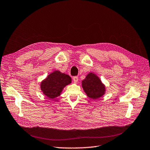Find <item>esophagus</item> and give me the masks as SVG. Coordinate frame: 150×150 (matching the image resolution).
<instances>
[{"label":"esophagus","mask_w":150,"mask_h":150,"mask_svg":"<svg viewBox=\"0 0 150 150\" xmlns=\"http://www.w3.org/2000/svg\"><path fill=\"white\" fill-rule=\"evenodd\" d=\"M73 80H74V83H77V81H78V80H79V77L78 76H74V78H73Z\"/></svg>","instance_id":"1"}]
</instances>
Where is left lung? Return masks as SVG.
I'll return each mask as SVG.
<instances>
[{"label":"left lung","instance_id":"8db88e82","mask_svg":"<svg viewBox=\"0 0 150 150\" xmlns=\"http://www.w3.org/2000/svg\"><path fill=\"white\" fill-rule=\"evenodd\" d=\"M82 88L88 97L94 100L101 98L106 93V86L100 79L93 72H90L81 82Z\"/></svg>","mask_w":150,"mask_h":150}]
</instances>
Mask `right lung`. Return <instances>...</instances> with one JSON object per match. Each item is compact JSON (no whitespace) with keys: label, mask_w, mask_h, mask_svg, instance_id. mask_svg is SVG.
<instances>
[{"label":"right lung","mask_w":150,"mask_h":150,"mask_svg":"<svg viewBox=\"0 0 150 150\" xmlns=\"http://www.w3.org/2000/svg\"><path fill=\"white\" fill-rule=\"evenodd\" d=\"M71 83V79L69 75L55 70L41 82V90L46 96L54 99L60 95L64 88Z\"/></svg>","instance_id":"add662e5"}]
</instances>
